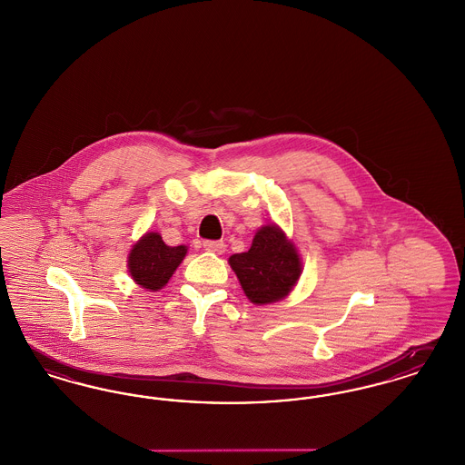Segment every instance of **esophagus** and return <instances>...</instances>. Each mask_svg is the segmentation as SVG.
<instances>
[{"label":"esophagus","mask_w":465,"mask_h":465,"mask_svg":"<svg viewBox=\"0 0 465 465\" xmlns=\"http://www.w3.org/2000/svg\"><path fill=\"white\" fill-rule=\"evenodd\" d=\"M203 246H204V250L213 252V253H223V252H225V243H223V242L206 240V242H203Z\"/></svg>","instance_id":"esophagus-1"}]
</instances>
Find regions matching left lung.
I'll use <instances>...</instances> for the list:
<instances>
[{"label": "left lung", "instance_id": "1", "mask_svg": "<svg viewBox=\"0 0 465 465\" xmlns=\"http://www.w3.org/2000/svg\"><path fill=\"white\" fill-rule=\"evenodd\" d=\"M244 295L257 306L287 297L301 276V257L285 232L268 223L261 227L248 252L229 257Z\"/></svg>", "mask_w": 465, "mask_h": 465}]
</instances>
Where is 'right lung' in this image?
<instances>
[{
    "label": "right lung",
    "instance_id": "add662e5",
    "mask_svg": "<svg viewBox=\"0 0 465 465\" xmlns=\"http://www.w3.org/2000/svg\"><path fill=\"white\" fill-rule=\"evenodd\" d=\"M185 255L187 246H168L159 232H147L133 244L127 257V269L140 287L157 292L170 282Z\"/></svg>",
    "mask_w": 465,
    "mask_h": 465
}]
</instances>
